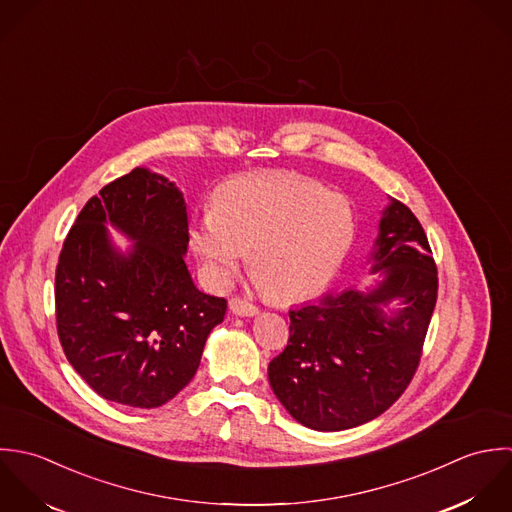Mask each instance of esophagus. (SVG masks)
<instances>
[{
    "label": "esophagus",
    "instance_id": "esophagus-1",
    "mask_svg": "<svg viewBox=\"0 0 512 512\" xmlns=\"http://www.w3.org/2000/svg\"><path fill=\"white\" fill-rule=\"evenodd\" d=\"M229 308L237 316H255V314H259V307H255L253 303H249L245 299H239V297H233L229 301Z\"/></svg>",
    "mask_w": 512,
    "mask_h": 512
}]
</instances>
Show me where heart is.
<instances>
[{
	"label": "heart",
	"mask_w": 512,
	"mask_h": 512,
	"mask_svg": "<svg viewBox=\"0 0 512 512\" xmlns=\"http://www.w3.org/2000/svg\"><path fill=\"white\" fill-rule=\"evenodd\" d=\"M356 237V209L344 194L289 172L227 180L190 227V245L213 283L227 285L249 251L251 275L279 301L326 289Z\"/></svg>",
	"instance_id": "b5f03b06"
}]
</instances>
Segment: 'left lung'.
I'll return each instance as SVG.
<instances>
[{"instance_id":"1","label":"left lung","mask_w":512,"mask_h":512,"mask_svg":"<svg viewBox=\"0 0 512 512\" xmlns=\"http://www.w3.org/2000/svg\"><path fill=\"white\" fill-rule=\"evenodd\" d=\"M370 261L382 277L374 287L289 310V344L269 364L275 396L310 429L342 431L382 415L417 370L437 267L408 205L392 198L382 211Z\"/></svg>"}]
</instances>
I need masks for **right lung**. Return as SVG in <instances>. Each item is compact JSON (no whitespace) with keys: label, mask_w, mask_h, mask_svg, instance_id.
<instances>
[{"label":"right lung","mask_w":512,"mask_h":512,"mask_svg":"<svg viewBox=\"0 0 512 512\" xmlns=\"http://www.w3.org/2000/svg\"><path fill=\"white\" fill-rule=\"evenodd\" d=\"M106 224L135 243L126 254ZM188 241L182 192L148 168L104 186L75 219L55 273L57 332L104 400L158 408L194 378L227 301L196 289Z\"/></svg>","instance_id":"add662e5"}]
</instances>
